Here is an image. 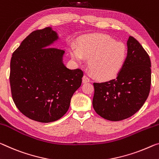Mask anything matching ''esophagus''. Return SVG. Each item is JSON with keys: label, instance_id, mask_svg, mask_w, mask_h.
<instances>
[{"label": "esophagus", "instance_id": "obj_1", "mask_svg": "<svg viewBox=\"0 0 159 159\" xmlns=\"http://www.w3.org/2000/svg\"><path fill=\"white\" fill-rule=\"evenodd\" d=\"M90 79L89 76H87V75H84V77H83V83H84V84H86V83H89L90 82Z\"/></svg>", "mask_w": 159, "mask_h": 159}]
</instances>
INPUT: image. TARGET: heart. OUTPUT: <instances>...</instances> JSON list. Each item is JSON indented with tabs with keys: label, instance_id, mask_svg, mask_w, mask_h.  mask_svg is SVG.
<instances>
[{
	"label": "heart",
	"instance_id": "heart-1",
	"mask_svg": "<svg viewBox=\"0 0 159 159\" xmlns=\"http://www.w3.org/2000/svg\"><path fill=\"white\" fill-rule=\"evenodd\" d=\"M70 57L82 64L84 57L89 59V69L98 79L108 80L120 72L127 58V48L107 34L85 35L79 40V47L72 46Z\"/></svg>",
	"mask_w": 159,
	"mask_h": 159
}]
</instances>
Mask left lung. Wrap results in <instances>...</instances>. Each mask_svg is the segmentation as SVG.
Instances as JSON below:
<instances>
[{
    "label": "left lung",
    "mask_w": 159,
    "mask_h": 159,
    "mask_svg": "<svg viewBox=\"0 0 159 159\" xmlns=\"http://www.w3.org/2000/svg\"><path fill=\"white\" fill-rule=\"evenodd\" d=\"M127 49L125 63L117 78L93 84V108L100 117L110 121H120L135 114L150 92L149 56L133 37H129Z\"/></svg>",
    "instance_id": "obj_1"
}]
</instances>
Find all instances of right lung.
Wrapping results in <instances>:
<instances>
[{"label":"right lung","mask_w":159,"mask_h":159,"mask_svg":"<svg viewBox=\"0 0 159 159\" xmlns=\"http://www.w3.org/2000/svg\"><path fill=\"white\" fill-rule=\"evenodd\" d=\"M58 39L50 27L31 32L12 53L10 84L12 100L27 117L39 122L58 120L69 110L84 72L67 69L64 51L49 47Z\"/></svg>","instance_id":"add662e5"}]
</instances>
